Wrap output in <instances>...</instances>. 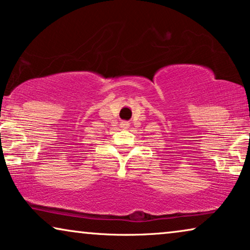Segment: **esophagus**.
Instances as JSON below:
<instances>
[{"label": "esophagus", "mask_w": 250, "mask_h": 250, "mask_svg": "<svg viewBox=\"0 0 250 250\" xmlns=\"http://www.w3.org/2000/svg\"><path fill=\"white\" fill-rule=\"evenodd\" d=\"M128 126H129V124L127 122H122L121 123V127L122 128H128Z\"/></svg>", "instance_id": "esophagus-1"}]
</instances>
